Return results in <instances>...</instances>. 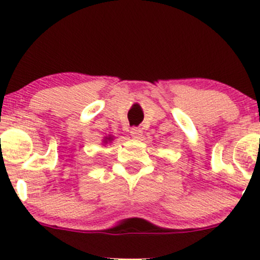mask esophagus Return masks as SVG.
Returning <instances> with one entry per match:
<instances>
[{"instance_id": "1", "label": "esophagus", "mask_w": 260, "mask_h": 260, "mask_svg": "<svg viewBox=\"0 0 260 260\" xmlns=\"http://www.w3.org/2000/svg\"><path fill=\"white\" fill-rule=\"evenodd\" d=\"M142 134H143V131L140 129V128L134 127V128H132V129H131V136H132L133 138L139 139L140 137H142Z\"/></svg>"}]
</instances>
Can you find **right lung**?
I'll use <instances>...</instances> for the list:
<instances>
[{"label":"right lung","mask_w":260,"mask_h":260,"mask_svg":"<svg viewBox=\"0 0 260 260\" xmlns=\"http://www.w3.org/2000/svg\"><path fill=\"white\" fill-rule=\"evenodd\" d=\"M113 138H115V137L113 136H106V137H104V139H103V143H104V145H106L107 143H111L112 140H113Z\"/></svg>","instance_id":"1"}]
</instances>
